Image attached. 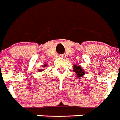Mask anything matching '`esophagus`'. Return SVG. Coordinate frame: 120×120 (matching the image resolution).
<instances>
[{
    "label": "esophagus",
    "mask_w": 120,
    "mask_h": 120,
    "mask_svg": "<svg viewBox=\"0 0 120 120\" xmlns=\"http://www.w3.org/2000/svg\"><path fill=\"white\" fill-rule=\"evenodd\" d=\"M63 56H64L63 55H59V57H61V58H63Z\"/></svg>",
    "instance_id": "1"
}]
</instances>
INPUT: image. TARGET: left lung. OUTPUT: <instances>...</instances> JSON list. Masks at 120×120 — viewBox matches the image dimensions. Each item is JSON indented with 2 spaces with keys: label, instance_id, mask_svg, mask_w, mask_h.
Returning <instances> with one entry per match:
<instances>
[{
  "label": "left lung",
  "instance_id": "8db88e82",
  "mask_svg": "<svg viewBox=\"0 0 120 120\" xmlns=\"http://www.w3.org/2000/svg\"><path fill=\"white\" fill-rule=\"evenodd\" d=\"M73 71L75 72V74H76L77 76L78 77L79 79L80 77H81L83 76V75H84V74H85V72H84V70L82 69V67L79 65H74Z\"/></svg>",
  "mask_w": 120,
  "mask_h": 120
}]
</instances>
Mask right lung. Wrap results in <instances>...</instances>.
Instances as JSON below:
<instances>
[{
  "label": "right lung",
  "instance_id": "right-lung-1",
  "mask_svg": "<svg viewBox=\"0 0 120 120\" xmlns=\"http://www.w3.org/2000/svg\"><path fill=\"white\" fill-rule=\"evenodd\" d=\"M44 67V66H43ZM45 67H46V64L45 65ZM40 71H43V70H39V72H40Z\"/></svg>",
  "mask_w": 120,
  "mask_h": 120
}]
</instances>
